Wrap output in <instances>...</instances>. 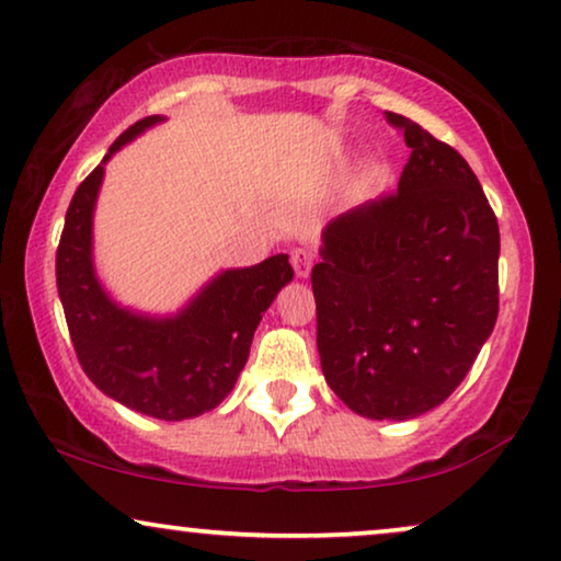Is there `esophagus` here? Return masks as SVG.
I'll return each mask as SVG.
<instances>
[{
  "label": "esophagus",
  "instance_id": "obj_1",
  "mask_svg": "<svg viewBox=\"0 0 561 561\" xmlns=\"http://www.w3.org/2000/svg\"><path fill=\"white\" fill-rule=\"evenodd\" d=\"M289 261H293L295 274L300 276V279H308L310 268H313V253L305 251V248H295V251L289 253Z\"/></svg>",
  "mask_w": 561,
  "mask_h": 561
}]
</instances>
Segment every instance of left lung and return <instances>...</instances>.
I'll return each instance as SVG.
<instances>
[{"instance_id": "1", "label": "left lung", "mask_w": 561, "mask_h": 561, "mask_svg": "<svg viewBox=\"0 0 561 561\" xmlns=\"http://www.w3.org/2000/svg\"><path fill=\"white\" fill-rule=\"evenodd\" d=\"M399 191L331 219L313 266L325 382L354 414L414 420L460 386L497 323L500 228L473 170L399 113Z\"/></svg>"}]
</instances>
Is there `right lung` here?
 <instances>
[{
  "instance_id": "obj_1",
  "label": "right lung",
  "mask_w": 561,
  "mask_h": 561,
  "mask_svg": "<svg viewBox=\"0 0 561 561\" xmlns=\"http://www.w3.org/2000/svg\"><path fill=\"white\" fill-rule=\"evenodd\" d=\"M162 122L147 116L129 126L75 191L56 251V287L88 378L126 409L181 422L215 409L236 388L261 318L295 272L287 253L225 268L173 316L139 313L113 300L92 261V217L105 162Z\"/></svg>"
}]
</instances>
